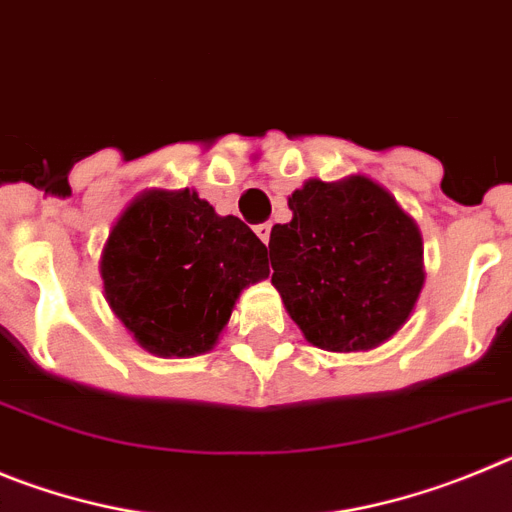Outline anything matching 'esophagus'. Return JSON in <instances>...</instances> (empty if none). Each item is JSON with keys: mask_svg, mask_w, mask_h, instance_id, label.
Instances as JSON below:
<instances>
[{"mask_svg": "<svg viewBox=\"0 0 512 512\" xmlns=\"http://www.w3.org/2000/svg\"><path fill=\"white\" fill-rule=\"evenodd\" d=\"M270 229H273V224H257L255 227V234L257 237H260V242L262 245H267V242H270Z\"/></svg>", "mask_w": 512, "mask_h": 512, "instance_id": "34e87169", "label": "esophagus"}]
</instances>
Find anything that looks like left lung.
Listing matches in <instances>:
<instances>
[{
    "mask_svg": "<svg viewBox=\"0 0 512 512\" xmlns=\"http://www.w3.org/2000/svg\"><path fill=\"white\" fill-rule=\"evenodd\" d=\"M270 232L273 285L313 347L367 352L408 321L423 280L418 224L365 176L306 181Z\"/></svg>",
    "mask_w": 512,
    "mask_h": 512,
    "instance_id": "obj_1",
    "label": "left lung"
}]
</instances>
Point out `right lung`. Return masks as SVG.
<instances>
[{
  "label": "right lung",
  "mask_w": 512,
  "mask_h": 512,
  "mask_svg": "<svg viewBox=\"0 0 512 512\" xmlns=\"http://www.w3.org/2000/svg\"><path fill=\"white\" fill-rule=\"evenodd\" d=\"M104 296L135 342L158 357L209 352L239 293L267 278V247L196 191H145L101 252Z\"/></svg>",
  "instance_id": "right-lung-1"
}]
</instances>
